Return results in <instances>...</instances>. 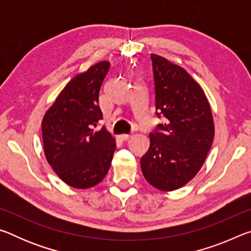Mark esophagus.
Listing matches in <instances>:
<instances>
[{
  "mask_svg": "<svg viewBox=\"0 0 251 251\" xmlns=\"http://www.w3.org/2000/svg\"><path fill=\"white\" fill-rule=\"evenodd\" d=\"M131 137V134H122L120 135V138L122 141H127V139H129Z\"/></svg>",
  "mask_w": 251,
  "mask_h": 251,
  "instance_id": "34e87169",
  "label": "esophagus"
}]
</instances>
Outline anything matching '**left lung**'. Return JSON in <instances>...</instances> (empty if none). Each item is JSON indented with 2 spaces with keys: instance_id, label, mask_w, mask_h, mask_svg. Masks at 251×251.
Listing matches in <instances>:
<instances>
[{
  "instance_id": "left-lung-1",
  "label": "left lung",
  "mask_w": 251,
  "mask_h": 251,
  "mask_svg": "<svg viewBox=\"0 0 251 251\" xmlns=\"http://www.w3.org/2000/svg\"><path fill=\"white\" fill-rule=\"evenodd\" d=\"M156 115L166 118L150 134L151 146L141 159L145 179L172 192L196 176L210 151L215 125L209 101L186 70L151 54Z\"/></svg>"
}]
</instances>
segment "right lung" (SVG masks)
<instances>
[{
    "label": "right lung",
    "instance_id": "1",
    "mask_svg": "<svg viewBox=\"0 0 251 251\" xmlns=\"http://www.w3.org/2000/svg\"><path fill=\"white\" fill-rule=\"evenodd\" d=\"M109 62H99L74 76L42 121L44 154L53 171L67 185L86 189L104 179L115 151V138L101 127L99 105Z\"/></svg>",
    "mask_w": 251,
    "mask_h": 251
}]
</instances>
